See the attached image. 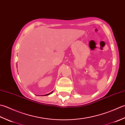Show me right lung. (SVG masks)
<instances>
[{
  "label": "right lung",
  "mask_w": 125,
  "mask_h": 125,
  "mask_svg": "<svg viewBox=\"0 0 125 125\" xmlns=\"http://www.w3.org/2000/svg\"><path fill=\"white\" fill-rule=\"evenodd\" d=\"M53 91H52V92H51V93H48V94H45V95H50V94H51L52 93H53ZM42 96H43V95H42Z\"/></svg>",
  "instance_id": "1"
}]
</instances>
